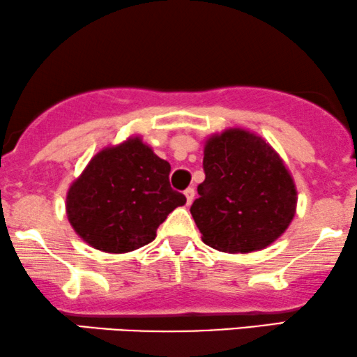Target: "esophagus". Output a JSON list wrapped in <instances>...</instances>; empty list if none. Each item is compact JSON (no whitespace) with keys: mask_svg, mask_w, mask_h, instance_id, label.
<instances>
[{"mask_svg":"<svg viewBox=\"0 0 357 357\" xmlns=\"http://www.w3.org/2000/svg\"><path fill=\"white\" fill-rule=\"evenodd\" d=\"M185 197H187V204L190 205L192 202H194V197H195V190L192 187H188L185 190Z\"/></svg>","mask_w":357,"mask_h":357,"instance_id":"obj_1","label":"esophagus"}]
</instances>
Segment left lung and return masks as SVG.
Segmentation results:
<instances>
[{
    "instance_id": "1",
    "label": "left lung",
    "mask_w": 357,
    "mask_h": 357,
    "mask_svg": "<svg viewBox=\"0 0 357 357\" xmlns=\"http://www.w3.org/2000/svg\"><path fill=\"white\" fill-rule=\"evenodd\" d=\"M205 180L190 213L202 241L220 252L266 249L286 232L297 190L282 158L262 137L229 128L204 146Z\"/></svg>"
}]
</instances>
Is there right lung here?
<instances>
[{"mask_svg": "<svg viewBox=\"0 0 357 357\" xmlns=\"http://www.w3.org/2000/svg\"><path fill=\"white\" fill-rule=\"evenodd\" d=\"M170 163L140 137L91 158L66 194L71 227L88 245L110 254L144 247L167 215L187 202L170 187Z\"/></svg>", "mask_w": 357, "mask_h": 357, "instance_id": "obj_1", "label": "right lung"}]
</instances>
